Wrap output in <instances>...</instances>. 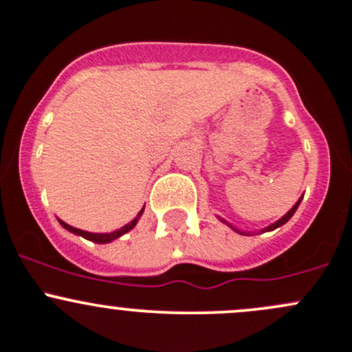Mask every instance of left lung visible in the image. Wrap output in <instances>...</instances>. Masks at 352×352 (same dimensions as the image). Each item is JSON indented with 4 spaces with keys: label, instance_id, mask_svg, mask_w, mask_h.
I'll return each instance as SVG.
<instances>
[{
    "label": "left lung",
    "instance_id": "8db88e82",
    "mask_svg": "<svg viewBox=\"0 0 352 352\" xmlns=\"http://www.w3.org/2000/svg\"><path fill=\"white\" fill-rule=\"evenodd\" d=\"M302 197H303V195H302ZM302 197H300V199H298V201H297V202H295V206H294V207H292V209H290V210H288V212H287V214H285V216H283V217H280V219H278V221H276V223H273V224L266 226V228H263V229H261V231H260V232H268V231H273V229L280 228V226H283L285 223H288V221H290V217H292V216H294V214H295V210H297V209H298V206H300V202H302ZM217 219H219V221H221V223L228 224V226H229V228H231V229H232V231L239 232V234H243V236H251V234H260V232H246V231H241V229H238V228H236V226H232L231 223H228V221H226V219H223V217H221V216H217Z\"/></svg>",
    "mask_w": 352,
    "mask_h": 352
}]
</instances>
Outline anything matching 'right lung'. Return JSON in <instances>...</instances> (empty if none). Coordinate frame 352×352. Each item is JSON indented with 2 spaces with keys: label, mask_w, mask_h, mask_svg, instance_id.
I'll return each instance as SVG.
<instances>
[{
  "label": "right lung",
  "mask_w": 352,
  "mask_h": 352,
  "mask_svg": "<svg viewBox=\"0 0 352 352\" xmlns=\"http://www.w3.org/2000/svg\"><path fill=\"white\" fill-rule=\"evenodd\" d=\"M143 210H145V206L142 207V210H140V212L136 214V217H135V219L131 221V223L124 224L123 228L116 229V231H113V232H89V231H82V229L72 228V226H69L67 223H64V221H60V219H58V223H60L62 228H64V229H67L69 232H74V234H77V236H82V238H86V239H89V241H92V243H98V244H106V243H111V241H114V239L121 238V236H123V234H126V232L131 231V229L135 228L136 224H138L140 217H142V214H143Z\"/></svg>",
  "instance_id": "add662e5"
}]
</instances>
